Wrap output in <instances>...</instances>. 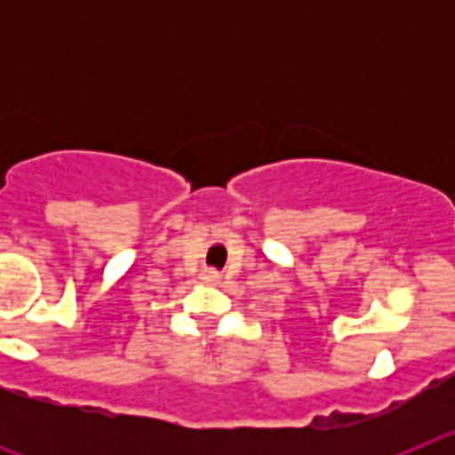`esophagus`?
Here are the masks:
<instances>
[{
	"mask_svg": "<svg viewBox=\"0 0 455 455\" xmlns=\"http://www.w3.org/2000/svg\"><path fill=\"white\" fill-rule=\"evenodd\" d=\"M220 280V275H219V271H212V268H209V271H204V283H209V284H216Z\"/></svg>",
	"mask_w": 455,
	"mask_h": 455,
	"instance_id": "obj_1",
	"label": "esophagus"
}]
</instances>
